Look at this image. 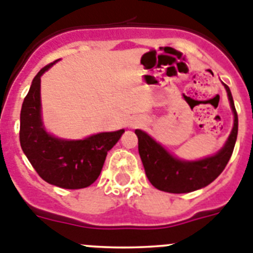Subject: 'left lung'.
<instances>
[{"label":"left lung","instance_id":"8db88e82","mask_svg":"<svg viewBox=\"0 0 253 253\" xmlns=\"http://www.w3.org/2000/svg\"><path fill=\"white\" fill-rule=\"evenodd\" d=\"M234 115L232 133L224 147L213 156L197 161H184L174 157L147 133L137 129L138 151L148 180L155 188L169 193H188L213 182L225 169L232 156L238 134V115L229 87L224 84Z\"/></svg>","mask_w":253,"mask_h":253}]
</instances>
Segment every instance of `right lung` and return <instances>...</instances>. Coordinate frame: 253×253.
<instances>
[{"instance_id":"right-lung-1","label":"right lung","mask_w":253,"mask_h":253,"mask_svg":"<svg viewBox=\"0 0 253 253\" xmlns=\"http://www.w3.org/2000/svg\"><path fill=\"white\" fill-rule=\"evenodd\" d=\"M55 62L41 69L24 98L20 146L43 180L65 189L85 188L100 176L106 155L118 143L124 129L98 133L78 141L60 139L47 133L41 116V77Z\"/></svg>"}]
</instances>
